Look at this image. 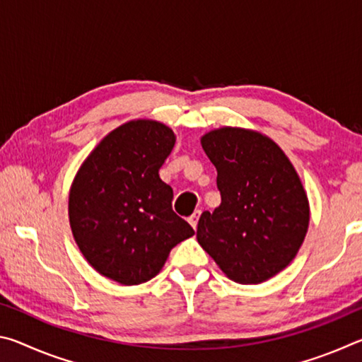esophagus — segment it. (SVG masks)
Masks as SVG:
<instances>
[{"label":"esophagus","mask_w":362,"mask_h":362,"mask_svg":"<svg viewBox=\"0 0 362 362\" xmlns=\"http://www.w3.org/2000/svg\"><path fill=\"white\" fill-rule=\"evenodd\" d=\"M199 216H201V211H194L192 216L188 217V222L189 225L193 226V228H196V225H198V220H199Z\"/></svg>","instance_id":"34e87169"}]
</instances>
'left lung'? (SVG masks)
Listing matches in <instances>:
<instances>
[{
  "instance_id": "left-lung-1",
  "label": "left lung",
  "mask_w": 362,
  "mask_h": 362,
  "mask_svg": "<svg viewBox=\"0 0 362 362\" xmlns=\"http://www.w3.org/2000/svg\"><path fill=\"white\" fill-rule=\"evenodd\" d=\"M217 169L222 203L201 214L196 240L240 284H260L296 259L308 231L310 203L281 146L243 127H218L201 137Z\"/></svg>"
}]
</instances>
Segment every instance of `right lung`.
<instances>
[{
    "instance_id": "right-lung-1",
    "label": "right lung",
    "mask_w": 362,
    "mask_h": 362,
    "mask_svg": "<svg viewBox=\"0 0 362 362\" xmlns=\"http://www.w3.org/2000/svg\"><path fill=\"white\" fill-rule=\"evenodd\" d=\"M174 145L166 124L132 119L107 134L78 169L69 194L71 233L102 276L146 283L170 249L194 235L173 211V188L159 179Z\"/></svg>"
}]
</instances>
